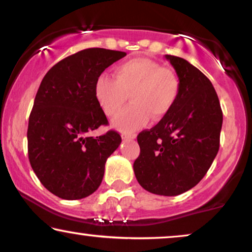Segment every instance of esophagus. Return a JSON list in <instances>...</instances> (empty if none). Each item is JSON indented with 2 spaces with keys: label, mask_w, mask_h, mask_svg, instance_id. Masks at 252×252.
Listing matches in <instances>:
<instances>
[{
  "label": "esophagus",
  "mask_w": 252,
  "mask_h": 252,
  "mask_svg": "<svg viewBox=\"0 0 252 252\" xmlns=\"http://www.w3.org/2000/svg\"><path fill=\"white\" fill-rule=\"evenodd\" d=\"M121 136H122L123 139H135L136 138V133H128V132H122L121 133Z\"/></svg>",
  "instance_id": "1"
}]
</instances>
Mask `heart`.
I'll return each mask as SVG.
<instances>
[{
	"mask_svg": "<svg viewBox=\"0 0 252 252\" xmlns=\"http://www.w3.org/2000/svg\"><path fill=\"white\" fill-rule=\"evenodd\" d=\"M180 93V80L170 68L153 60L136 58L115 68V78L100 75L94 83V95L107 116H115L126 99L132 103L114 120V126L133 131L144 126L152 115L161 119L175 105Z\"/></svg>",
	"mask_w": 252,
	"mask_h": 252,
	"instance_id": "obj_1",
	"label": "heart"
}]
</instances>
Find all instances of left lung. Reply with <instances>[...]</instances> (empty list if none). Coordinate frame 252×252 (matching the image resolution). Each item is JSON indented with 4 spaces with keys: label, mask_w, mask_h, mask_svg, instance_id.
Returning a JSON list of instances; mask_svg holds the SVG:
<instances>
[{
    "label": "left lung",
    "mask_w": 252,
    "mask_h": 252,
    "mask_svg": "<svg viewBox=\"0 0 252 252\" xmlns=\"http://www.w3.org/2000/svg\"><path fill=\"white\" fill-rule=\"evenodd\" d=\"M180 80L170 112L152 129L137 136L140 153L136 179L149 192L177 196L205 176L220 145L222 110L212 83L179 56L166 55Z\"/></svg>",
    "instance_id": "obj_1"
}]
</instances>
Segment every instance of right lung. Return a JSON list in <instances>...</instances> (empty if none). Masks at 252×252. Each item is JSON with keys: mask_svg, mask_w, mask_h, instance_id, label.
<instances>
[{"mask_svg": "<svg viewBox=\"0 0 252 252\" xmlns=\"http://www.w3.org/2000/svg\"><path fill=\"white\" fill-rule=\"evenodd\" d=\"M126 53L87 48L56 63L43 77L29 119L28 149L42 186L62 199H82L101 184L105 163L121 144L114 130L89 133L108 121L94 83Z\"/></svg>", "mask_w": 252, "mask_h": 252, "instance_id": "right-lung-1", "label": "right lung"}]
</instances>
